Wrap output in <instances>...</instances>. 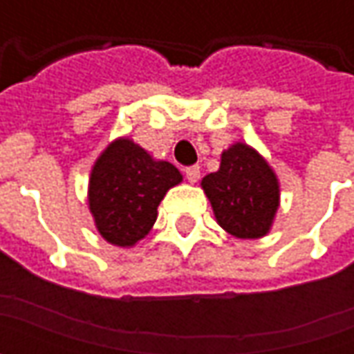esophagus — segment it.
I'll return each instance as SVG.
<instances>
[{
  "instance_id": "1",
  "label": "esophagus",
  "mask_w": 354,
  "mask_h": 354,
  "mask_svg": "<svg viewBox=\"0 0 354 354\" xmlns=\"http://www.w3.org/2000/svg\"><path fill=\"white\" fill-rule=\"evenodd\" d=\"M185 178H187V182L189 184H195V182H199L201 178V169L195 165V167H189V169H185Z\"/></svg>"
}]
</instances>
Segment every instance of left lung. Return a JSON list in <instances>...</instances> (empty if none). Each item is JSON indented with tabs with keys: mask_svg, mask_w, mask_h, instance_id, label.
<instances>
[{
	"mask_svg": "<svg viewBox=\"0 0 354 354\" xmlns=\"http://www.w3.org/2000/svg\"><path fill=\"white\" fill-rule=\"evenodd\" d=\"M216 222L237 239H261L271 231L281 207L274 170L254 147L235 142L223 149L220 169L201 182Z\"/></svg>",
	"mask_w": 354,
	"mask_h": 354,
	"instance_id": "8db88e82",
	"label": "left lung"
}]
</instances>
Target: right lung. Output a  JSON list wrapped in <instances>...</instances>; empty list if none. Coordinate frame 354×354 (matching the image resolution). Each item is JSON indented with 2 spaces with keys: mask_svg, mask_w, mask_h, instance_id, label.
Wrapping results in <instances>:
<instances>
[{
  "mask_svg": "<svg viewBox=\"0 0 354 354\" xmlns=\"http://www.w3.org/2000/svg\"><path fill=\"white\" fill-rule=\"evenodd\" d=\"M180 182L172 162L157 161L127 136L113 140L88 178V210L102 239L119 248L136 245L153 227L162 197Z\"/></svg>",
  "mask_w": 354,
  "mask_h": 354,
  "instance_id": "1",
  "label": "right lung"
}]
</instances>
